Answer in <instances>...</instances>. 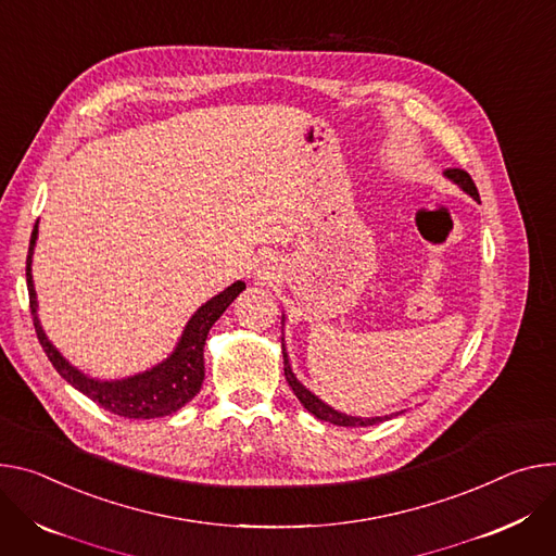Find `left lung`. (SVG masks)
I'll return each instance as SVG.
<instances>
[{
    "label": "left lung",
    "mask_w": 556,
    "mask_h": 556,
    "mask_svg": "<svg viewBox=\"0 0 556 556\" xmlns=\"http://www.w3.org/2000/svg\"><path fill=\"white\" fill-rule=\"evenodd\" d=\"M445 177L447 179H452L454 184L457 186H462L470 197H475L477 201H479V190H477V186H475V181H472V177L466 173V170H462V168H447L445 170ZM283 375H286V381H288V386L292 388V392L296 394V399L304 403V408L311 413V415H315L317 419H321V421H330V424H334V426H343V428H362V426H375V424H381V421H386V419H390V417H370V419H362V417H348V415H343V413H337L334 408H330V406H326V403L319 399V396H315L311 390H306L304 386H301L299 381H296V377H294V372L290 370V364H288V355H286V348H283Z\"/></svg>",
    "instance_id": "1"
}]
</instances>
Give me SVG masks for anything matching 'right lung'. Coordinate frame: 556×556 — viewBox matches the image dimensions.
<instances>
[{"instance_id":"right-lung-1","label":"right lung","mask_w":556,"mask_h":556,"mask_svg":"<svg viewBox=\"0 0 556 556\" xmlns=\"http://www.w3.org/2000/svg\"><path fill=\"white\" fill-rule=\"evenodd\" d=\"M37 239V224L30 235L28 257H26V283H28V301H30V315L33 326L37 332V339L46 352L50 364L55 370L79 392H84L88 399L99 403L104 410L128 417V419H155L166 417L184 408L190 399L201 390L204 383V345L208 330L213 324L224 315V311L232 304L235 296L245 288L243 281H237L228 286L224 292L213 296L201 306L192 319L188 321L177 348L173 355L155 366L153 370H146L141 375L122 379V381H97L86 375H81L77 368H73L60 352L53 348L39 326L37 319V296L30 275V262H33V248Z\"/></svg>"}]
</instances>
